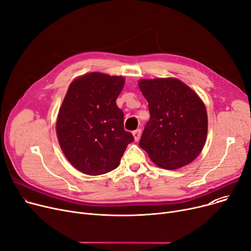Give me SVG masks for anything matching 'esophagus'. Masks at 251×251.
<instances>
[{
    "instance_id": "obj_1",
    "label": "esophagus",
    "mask_w": 251,
    "mask_h": 251,
    "mask_svg": "<svg viewBox=\"0 0 251 251\" xmlns=\"http://www.w3.org/2000/svg\"><path fill=\"white\" fill-rule=\"evenodd\" d=\"M133 136H134L135 141H138L141 136V129H136L135 131H133Z\"/></svg>"
}]
</instances>
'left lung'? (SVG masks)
Masks as SVG:
<instances>
[{"label": "left lung", "mask_w": 251, "mask_h": 251, "mask_svg": "<svg viewBox=\"0 0 251 251\" xmlns=\"http://www.w3.org/2000/svg\"><path fill=\"white\" fill-rule=\"evenodd\" d=\"M138 85L150 114L139 146L160 168L176 170L191 163L207 137L208 117L202 100L176 78L141 79Z\"/></svg>", "instance_id": "8db88e82"}]
</instances>
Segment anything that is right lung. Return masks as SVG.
I'll list each match as a JSON object with an SVG mask.
<instances>
[{"instance_id":"obj_1","label":"right lung","mask_w":251,"mask_h":251,"mask_svg":"<svg viewBox=\"0 0 251 251\" xmlns=\"http://www.w3.org/2000/svg\"><path fill=\"white\" fill-rule=\"evenodd\" d=\"M122 76L91 73L75 79L58 113L56 133L65 157L79 172L98 176L119 165L134 140L124 130V113L116 100Z\"/></svg>"}]
</instances>
